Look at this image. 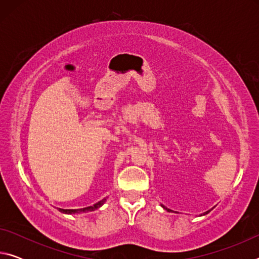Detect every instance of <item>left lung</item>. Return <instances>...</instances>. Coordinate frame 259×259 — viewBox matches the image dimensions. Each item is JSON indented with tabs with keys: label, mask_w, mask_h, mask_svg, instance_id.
Segmentation results:
<instances>
[{
	"label": "left lung",
	"mask_w": 259,
	"mask_h": 259,
	"mask_svg": "<svg viewBox=\"0 0 259 259\" xmlns=\"http://www.w3.org/2000/svg\"><path fill=\"white\" fill-rule=\"evenodd\" d=\"M162 205V208H163V209H165L166 210V211H169V212H172V210H170V209H168V208H166V207H164V205L163 204H161ZM211 210L212 209H210V210H208V211H205L203 214H207L208 212H210V211H211Z\"/></svg>",
	"instance_id": "obj_1"
}]
</instances>
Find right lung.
<instances>
[{"mask_svg":"<svg viewBox=\"0 0 259 259\" xmlns=\"http://www.w3.org/2000/svg\"><path fill=\"white\" fill-rule=\"evenodd\" d=\"M105 201H106V199H103L102 201H99V202L95 203L94 205H90V207L82 208V209H60V208H59V211L63 212V213H67V214L80 213V212H88V211H94V210H96V209H98V208L102 207V205L105 203Z\"/></svg>","mask_w":259,"mask_h":259,"instance_id":"right-lung-1","label":"right lung"}]
</instances>
